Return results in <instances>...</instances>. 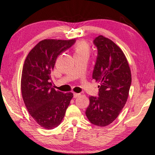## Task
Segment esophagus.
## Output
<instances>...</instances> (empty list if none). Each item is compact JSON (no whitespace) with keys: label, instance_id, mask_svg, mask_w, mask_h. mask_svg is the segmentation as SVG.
Wrapping results in <instances>:
<instances>
[{"label":"esophagus","instance_id":"1","mask_svg":"<svg viewBox=\"0 0 155 155\" xmlns=\"http://www.w3.org/2000/svg\"><path fill=\"white\" fill-rule=\"evenodd\" d=\"M80 95V93H73V97H74L75 98L79 97Z\"/></svg>","mask_w":155,"mask_h":155}]
</instances>
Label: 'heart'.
<instances>
[{
  "instance_id": "b5f03b06",
  "label": "heart",
  "mask_w": 155,
  "mask_h": 155,
  "mask_svg": "<svg viewBox=\"0 0 155 155\" xmlns=\"http://www.w3.org/2000/svg\"><path fill=\"white\" fill-rule=\"evenodd\" d=\"M75 55H85L88 57L91 53V47L85 40H81L76 43L74 47Z\"/></svg>"
}]
</instances>
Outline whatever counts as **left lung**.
Masks as SVG:
<instances>
[{
	"instance_id": "obj_1",
	"label": "left lung",
	"mask_w": 155,
	"mask_h": 155,
	"mask_svg": "<svg viewBox=\"0 0 155 155\" xmlns=\"http://www.w3.org/2000/svg\"><path fill=\"white\" fill-rule=\"evenodd\" d=\"M94 44L98 55L93 79L100 83L99 97H89L86 115L91 123L104 127L115 120L127 101L131 71L125 54L112 40L100 35Z\"/></svg>"
}]
</instances>
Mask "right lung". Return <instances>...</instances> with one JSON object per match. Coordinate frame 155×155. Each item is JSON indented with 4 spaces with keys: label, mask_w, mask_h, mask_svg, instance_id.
<instances>
[{
    "label": "right lung",
    "mask_w": 155,
    "mask_h": 155,
    "mask_svg": "<svg viewBox=\"0 0 155 155\" xmlns=\"http://www.w3.org/2000/svg\"><path fill=\"white\" fill-rule=\"evenodd\" d=\"M75 42V39L41 40L25 60L20 82L22 99L33 119L45 129L60 125L73 97L71 92L55 91L50 80L57 57Z\"/></svg>",
    "instance_id": "1"
}]
</instances>
